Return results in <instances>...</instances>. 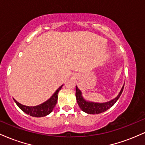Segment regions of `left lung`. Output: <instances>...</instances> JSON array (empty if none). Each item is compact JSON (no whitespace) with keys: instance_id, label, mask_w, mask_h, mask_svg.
Here are the masks:
<instances>
[{"instance_id":"obj_1","label":"left lung","mask_w":145,"mask_h":145,"mask_svg":"<svg viewBox=\"0 0 145 145\" xmlns=\"http://www.w3.org/2000/svg\"><path fill=\"white\" fill-rule=\"evenodd\" d=\"M124 86L121 89L120 93L117 97L114 98L112 100L108 101L106 103H94V102H89L86 101L83 99L81 95V92L79 89H78L77 86H76V97L77 99V102L79 107L82 111L85 112L88 114H100L101 112H104L105 111L107 110L110 108L116 102L120 95L122 93L123 90Z\"/></svg>"}]
</instances>
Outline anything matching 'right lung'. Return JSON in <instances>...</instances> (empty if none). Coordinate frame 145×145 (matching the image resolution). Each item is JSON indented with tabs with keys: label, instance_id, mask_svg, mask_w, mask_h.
Wrapping results in <instances>:
<instances>
[{
	"label": "right lung",
	"instance_id": "obj_1",
	"mask_svg": "<svg viewBox=\"0 0 145 145\" xmlns=\"http://www.w3.org/2000/svg\"><path fill=\"white\" fill-rule=\"evenodd\" d=\"M63 86H61L60 87L56 90V91L54 93L52 97L46 101V102L43 103L39 106H26L22 105L20 103H18L17 101L14 100L16 104H17L18 107L20 108L23 112H24L26 114H29L30 116H35V117H41V116H45L50 113L52 112V111L54 109V106H56V102H57L58 99V93H59V91L61 89Z\"/></svg>",
	"mask_w": 145,
	"mask_h": 145
}]
</instances>
